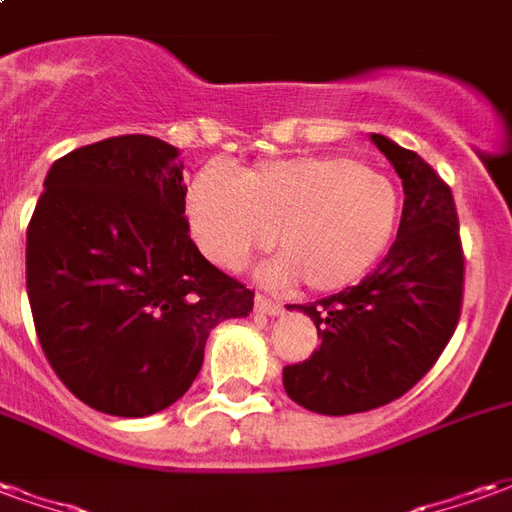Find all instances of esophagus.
I'll return each instance as SVG.
<instances>
[{"mask_svg":"<svg viewBox=\"0 0 512 512\" xmlns=\"http://www.w3.org/2000/svg\"><path fill=\"white\" fill-rule=\"evenodd\" d=\"M255 312H260V315H279L282 312V304L274 299H268V296H260L257 293L255 296Z\"/></svg>","mask_w":512,"mask_h":512,"instance_id":"1","label":"esophagus"}]
</instances>
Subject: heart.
<instances>
[{
    "label": "heart",
    "mask_w": 512,
    "mask_h": 512,
    "mask_svg": "<svg viewBox=\"0 0 512 512\" xmlns=\"http://www.w3.org/2000/svg\"><path fill=\"white\" fill-rule=\"evenodd\" d=\"M183 213L194 244L219 268L238 271L274 241L282 255L266 266L268 279L343 290L386 255L400 194L351 156L279 158L241 175L211 161L189 180Z\"/></svg>",
    "instance_id": "b5f03b06"
}]
</instances>
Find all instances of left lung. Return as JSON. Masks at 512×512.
<instances>
[{
	"label": "left lung",
	"instance_id": "1",
	"mask_svg": "<svg viewBox=\"0 0 512 512\" xmlns=\"http://www.w3.org/2000/svg\"><path fill=\"white\" fill-rule=\"evenodd\" d=\"M403 183V216L389 255L354 288L315 304L321 345L282 370L290 400L326 417L386 406L436 365L458 326L463 252L452 191L414 150L370 134ZM290 310V307H288Z\"/></svg>",
	"mask_w": 512,
	"mask_h": 512
}]
</instances>
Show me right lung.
Wrapping results in <instances>:
<instances>
[{
  "instance_id": "add662e5",
  "label": "right lung",
  "mask_w": 512,
  "mask_h": 512,
  "mask_svg": "<svg viewBox=\"0 0 512 512\" xmlns=\"http://www.w3.org/2000/svg\"><path fill=\"white\" fill-rule=\"evenodd\" d=\"M178 147L145 134L54 161L27 230V296L40 348L73 395L150 417L186 395L213 326L255 293L211 266L183 219Z\"/></svg>"
}]
</instances>
